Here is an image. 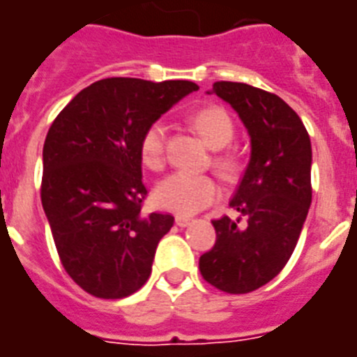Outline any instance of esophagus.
Instances as JSON below:
<instances>
[{
	"instance_id": "1",
	"label": "esophagus",
	"mask_w": 357,
	"mask_h": 357,
	"mask_svg": "<svg viewBox=\"0 0 357 357\" xmlns=\"http://www.w3.org/2000/svg\"><path fill=\"white\" fill-rule=\"evenodd\" d=\"M175 222H176V225H178V227H186V225H190V223L193 222V218H190V216H176Z\"/></svg>"
}]
</instances>
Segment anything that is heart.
<instances>
[{
  "mask_svg": "<svg viewBox=\"0 0 357 357\" xmlns=\"http://www.w3.org/2000/svg\"><path fill=\"white\" fill-rule=\"evenodd\" d=\"M192 124L195 126L203 141L210 149L227 147L234 137V124L229 113L222 107L210 106L199 109L192 117ZM141 162L149 169L158 171L164 167L165 162V126L162 123L151 124L139 141ZM216 167L225 176H233L238 171V158L234 154H218ZM220 195L218 182L208 175H193V173H173L165 176L154 188V201L160 208L175 212L178 216H192Z\"/></svg>",
  "mask_w": 357,
  "mask_h": 357,
  "instance_id": "b5f03b06",
  "label": "heart"
}]
</instances>
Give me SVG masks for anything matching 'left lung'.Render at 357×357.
Returning <instances> with one entry per match:
<instances>
[{"label": "left lung", "mask_w": 357, "mask_h": 357, "mask_svg": "<svg viewBox=\"0 0 357 357\" xmlns=\"http://www.w3.org/2000/svg\"><path fill=\"white\" fill-rule=\"evenodd\" d=\"M233 107L250 134V162L229 204L240 214L214 220L216 244L199 259L216 289L245 294L278 275L296 248L311 206V139L283 98L248 84L206 91Z\"/></svg>", "instance_id": "1"}]
</instances>
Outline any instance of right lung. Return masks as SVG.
<instances>
[{"label": "right lung", "mask_w": 357, "mask_h": 357, "mask_svg": "<svg viewBox=\"0 0 357 357\" xmlns=\"http://www.w3.org/2000/svg\"><path fill=\"white\" fill-rule=\"evenodd\" d=\"M197 84L100 79L50 126L43 149L44 214L66 273L93 296H130L151 275L171 214H143L139 141Z\"/></svg>", "instance_id": "obj_1"}]
</instances>
